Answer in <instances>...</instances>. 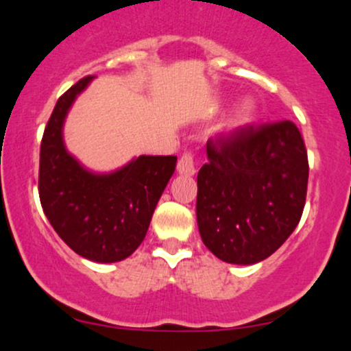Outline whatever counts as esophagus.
Here are the masks:
<instances>
[{"label": "esophagus", "instance_id": "34e87169", "mask_svg": "<svg viewBox=\"0 0 351 351\" xmlns=\"http://www.w3.org/2000/svg\"><path fill=\"white\" fill-rule=\"evenodd\" d=\"M177 172L180 176H193L195 174V162H193L192 153H184L182 158L177 162Z\"/></svg>", "mask_w": 351, "mask_h": 351}]
</instances>
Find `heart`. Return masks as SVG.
Here are the masks:
<instances>
[{
	"label": "heart",
	"instance_id": "1",
	"mask_svg": "<svg viewBox=\"0 0 351 351\" xmlns=\"http://www.w3.org/2000/svg\"><path fill=\"white\" fill-rule=\"evenodd\" d=\"M254 114H255V109H254L252 102L250 101L239 102L234 107V110L231 112V115H229V120H228L229 128L239 130V128L247 127V125L252 122Z\"/></svg>",
	"mask_w": 351,
	"mask_h": 351
}]
</instances>
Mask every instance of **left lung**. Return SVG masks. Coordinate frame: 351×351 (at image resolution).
<instances>
[{"label": "left lung", "instance_id": "1", "mask_svg": "<svg viewBox=\"0 0 351 351\" xmlns=\"http://www.w3.org/2000/svg\"><path fill=\"white\" fill-rule=\"evenodd\" d=\"M198 171L197 223L203 244L223 262L265 261L300 223L309 164L289 120L234 130L206 141Z\"/></svg>", "mask_w": 351, "mask_h": 351}]
</instances>
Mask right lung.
Returning <instances> with one entry per match:
<instances>
[{
  "label": "right lung",
  "mask_w": 351,
  "mask_h": 351,
  "mask_svg": "<svg viewBox=\"0 0 351 351\" xmlns=\"http://www.w3.org/2000/svg\"><path fill=\"white\" fill-rule=\"evenodd\" d=\"M93 80L83 77L71 86L51 112L40 145L38 195L64 244L88 261L114 263L130 257L145 239L177 158L143 154L117 171L99 174L68 153L64 119Z\"/></svg>",
  "instance_id": "right-lung-1"
}]
</instances>
